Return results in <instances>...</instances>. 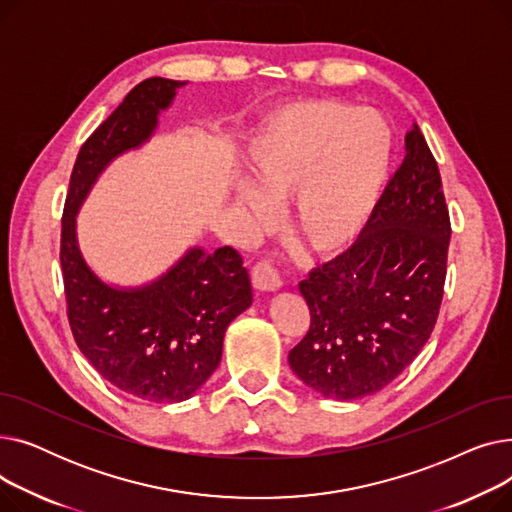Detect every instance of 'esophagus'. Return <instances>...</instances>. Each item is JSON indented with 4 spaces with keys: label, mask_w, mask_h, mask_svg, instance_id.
Instances as JSON below:
<instances>
[{
    "label": "esophagus",
    "mask_w": 512,
    "mask_h": 512,
    "mask_svg": "<svg viewBox=\"0 0 512 512\" xmlns=\"http://www.w3.org/2000/svg\"><path fill=\"white\" fill-rule=\"evenodd\" d=\"M251 282L257 290H263V292H274L282 286V278L274 267V263H270V261H259L253 265Z\"/></svg>",
    "instance_id": "esophagus-1"
}]
</instances>
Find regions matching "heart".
Instances as JSON below:
<instances>
[{"label": "heart", "instance_id": "b5f03b06", "mask_svg": "<svg viewBox=\"0 0 512 512\" xmlns=\"http://www.w3.org/2000/svg\"><path fill=\"white\" fill-rule=\"evenodd\" d=\"M394 130L384 114L340 99L297 101L274 112L247 155L249 178L267 201L294 197L292 228L317 255L359 240L378 209L392 170ZM240 201L257 218L265 203L251 188Z\"/></svg>", "mask_w": 512, "mask_h": 512}]
</instances>
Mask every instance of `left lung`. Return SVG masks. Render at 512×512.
Returning a JSON list of instances; mask_svg holds the SVG:
<instances>
[{
	"label": "left lung",
	"mask_w": 512,
	"mask_h": 512,
	"mask_svg": "<svg viewBox=\"0 0 512 512\" xmlns=\"http://www.w3.org/2000/svg\"><path fill=\"white\" fill-rule=\"evenodd\" d=\"M355 245L299 284L311 313L288 363L334 400L386 388L429 340L440 313L450 215L436 159L419 126Z\"/></svg>",
	"instance_id": "8db88e82"
}]
</instances>
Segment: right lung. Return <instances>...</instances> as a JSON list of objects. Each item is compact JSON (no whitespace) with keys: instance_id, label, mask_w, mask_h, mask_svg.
I'll use <instances>...</instances> for the list:
<instances>
[{"instance_id":"1","label":"right lung","mask_w":512,"mask_h":512,"mask_svg":"<svg viewBox=\"0 0 512 512\" xmlns=\"http://www.w3.org/2000/svg\"><path fill=\"white\" fill-rule=\"evenodd\" d=\"M184 80L147 78L80 147L62 215L60 261L70 330L103 380L132 398L180 402L218 369L230 321L251 301V282L232 247H195L141 288L101 282L80 255L76 213L112 159L153 134Z\"/></svg>"}]
</instances>
